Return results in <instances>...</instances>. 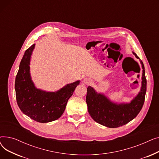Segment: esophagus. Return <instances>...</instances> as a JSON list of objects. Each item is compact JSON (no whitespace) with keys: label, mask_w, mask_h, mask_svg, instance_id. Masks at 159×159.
<instances>
[{"label":"esophagus","mask_w":159,"mask_h":159,"mask_svg":"<svg viewBox=\"0 0 159 159\" xmlns=\"http://www.w3.org/2000/svg\"><path fill=\"white\" fill-rule=\"evenodd\" d=\"M84 83L85 84H86V85H89V84H90L91 82H92V80H91L90 79H89V78H86V79H84Z\"/></svg>","instance_id":"esophagus-1"}]
</instances>
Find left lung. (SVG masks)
<instances>
[{
  "label": "left lung",
  "mask_w": 159,
  "mask_h": 159,
  "mask_svg": "<svg viewBox=\"0 0 159 159\" xmlns=\"http://www.w3.org/2000/svg\"><path fill=\"white\" fill-rule=\"evenodd\" d=\"M136 58L137 54L133 52ZM140 92L129 103H115L104 94L98 93L91 86L87 88L86 103L90 116L95 122L108 128H118L135 119L143 106L146 92V79L143 62Z\"/></svg>",
  "instance_id": "left-lung-1"
}]
</instances>
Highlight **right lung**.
<instances>
[{"label":"right lung","mask_w":159,"mask_h":159,"mask_svg":"<svg viewBox=\"0 0 159 159\" xmlns=\"http://www.w3.org/2000/svg\"><path fill=\"white\" fill-rule=\"evenodd\" d=\"M35 46L26 50L20 63L15 84L16 99L24 114L35 121L46 123L61 117L80 80L66 84L55 92L37 89L31 80L30 67Z\"/></svg>","instance_id":"1"}]
</instances>
